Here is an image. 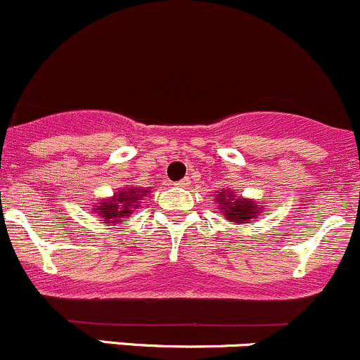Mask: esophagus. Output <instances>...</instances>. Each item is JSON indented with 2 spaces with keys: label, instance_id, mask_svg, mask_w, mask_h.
Wrapping results in <instances>:
<instances>
[{
  "label": "esophagus",
  "instance_id": "1",
  "mask_svg": "<svg viewBox=\"0 0 360 360\" xmlns=\"http://www.w3.org/2000/svg\"><path fill=\"white\" fill-rule=\"evenodd\" d=\"M176 185H179V187H184V188H185V187H188V185H191V180L184 179V180H180Z\"/></svg>",
  "mask_w": 360,
  "mask_h": 360
}]
</instances>
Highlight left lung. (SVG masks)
<instances>
[{"instance_id":"left-lung-1","label":"left lung","mask_w":360,"mask_h":360,"mask_svg":"<svg viewBox=\"0 0 360 360\" xmlns=\"http://www.w3.org/2000/svg\"><path fill=\"white\" fill-rule=\"evenodd\" d=\"M214 201H217L220 213L229 221H234L237 225L257 220L262 211L265 210L262 202L243 198V195L236 194L232 188H221V191L214 192Z\"/></svg>"}]
</instances>
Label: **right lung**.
I'll return each mask as SVG.
<instances>
[{
  "instance_id": "obj_1",
  "label": "right lung",
  "mask_w": 360,
  "mask_h": 360,
  "mask_svg": "<svg viewBox=\"0 0 360 360\" xmlns=\"http://www.w3.org/2000/svg\"><path fill=\"white\" fill-rule=\"evenodd\" d=\"M149 188L140 187H123L117 192H114L110 198L100 199L95 202L94 213L102 218V224L105 225H116L121 221V218L131 217L133 211L139 207L143 198H147Z\"/></svg>"
}]
</instances>
